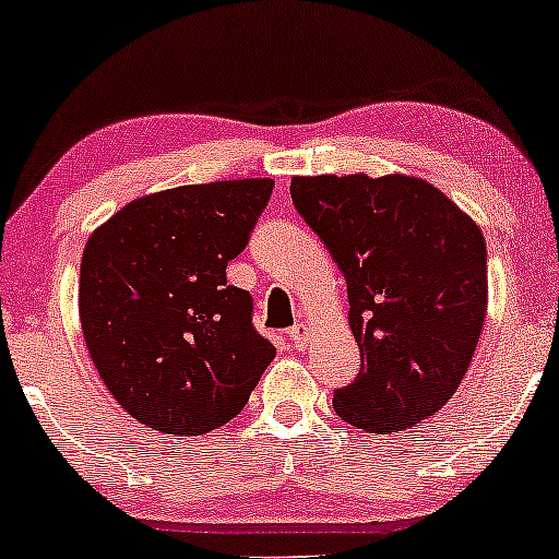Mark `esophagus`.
Masks as SVG:
<instances>
[{
	"label": "esophagus",
	"mask_w": 559,
	"mask_h": 559,
	"mask_svg": "<svg viewBox=\"0 0 559 559\" xmlns=\"http://www.w3.org/2000/svg\"><path fill=\"white\" fill-rule=\"evenodd\" d=\"M288 338H292L294 346H299V349H305L307 338H310V329H307L305 323H297L292 331H288Z\"/></svg>",
	"instance_id": "obj_1"
}]
</instances>
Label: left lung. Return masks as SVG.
I'll use <instances>...</instances> for the list:
<instances>
[{"label":"left lung","instance_id":"1","mask_svg":"<svg viewBox=\"0 0 559 559\" xmlns=\"http://www.w3.org/2000/svg\"><path fill=\"white\" fill-rule=\"evenodd\" d=\"M292 202L342 267L360 373L333 409L368 433L418 426L452 400L486 318V241L423 178L294 176Z\"/></svg>","mask_w":559,"mask_h":559}]
</instances>
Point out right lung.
Wrapping results in <instances>:
<instances>
[{
  "label": "right lung",
  "instance_id": "obj_1",
  "mask_svg": "<svg viewBox=\"0 0 559 559\" xmlns=\"http://www.w3.org/2000/svg\"><path fill=\"white\" fill-rule=\"evenodd\" d=\"M271 178L139 197L88 236L79 312L115 402L163 433L199 436L241 413L275 346L226 267L249 243Z\"/></svg>",
  "mask_w": 559,
  "mask_h": 559
}]
</instances>
